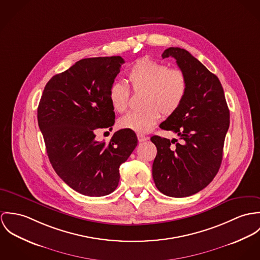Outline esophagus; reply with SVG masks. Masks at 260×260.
<instances>
[{
    "mask_svg": "<svg viewBox=\"0 0 260 260\" xmlns=\"http://www.w3.org/2000/svg\"><path fill=\"white\" fill-rule=\"evenodd\" d=\"M138 140H139L140 143H144V142L147 141V138L144 136V135H142V134H138Z\"/></svg>",
    "mask_w": 260,
    "mask_h": 260,
    "instance_id": "34e87169",
    "label": "esophagus"
}]
</instances>
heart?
<instances>
[{
    "instance_id": "obj_1",
    "label": "heart",
    "mask_w": 260,
    "mask_h": 260,
    "mask_svg": "<svg viewBox=\"0 0 260 260\" xmlns=\"http://www.w3.org/2000/svg\"><path fill=\"white\" fill-rule=\"evenodd\" d=\"M128 81L135 92H144L143 111L129 113L118 119V126L139 134L148 133L160 118L169 116L182 105L188 80L179 69H170L152 58L138 59L128 71ZM131 90L121 82H115L109 89V99L116 112L127 109Z\"/></svg>"
}]
</instances>
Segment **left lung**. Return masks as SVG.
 Returning <instances> with one entry per match:
<instances>
[{"instance_id": "8db88e82", "label": "left lung", "mask_w": 260, "mask_h": 260, "mask_svg": "<svg viewBox=\"0 0 260 260\" xmlns=\"http://www.w3.org/2000/svg\"><path fill=\"white\" fill-rule=\"evenodd\" d=\"M161 57L176 59L187 77L188 90L180 108L159 124L180 142L158 136L150 138L157 149L152 177L164 194L185 198L206 187L218 173L230 127V110L218 78L190 53L173 47Z\"/></svg>"}]
</instances>
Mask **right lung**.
Wrapping results in <instances>:
<instances>
[{
  "instance_id": "obj_1",
  "label": "right lung",
  "mask_w": 260,
  "mask_h": 260,
  "mask_svg": "<svg viewBox=\"0 0 260 260\" xmlns=\"http://www.w3.org/2000/svg\"><path fill=\"white\" fill-rule=\"evenodd\" d=\"M123 58H83L54 76L44 88L38 123L58 176L87 197L112 193L119 167L138 145L135 132L119 129L109 143L95 141L98 128H112L116 115L109 89Z\"/></svg>"
}]
</instances>
